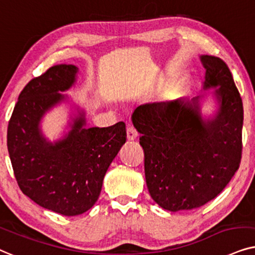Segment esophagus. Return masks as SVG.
<instances>
[{"instance_id":"obj_1","label":"esophagus","mask_w":255,"mask_h":255,"mask_svg":"<svg viewBox=\"0 0 255 255\" xmlns=\"http://www.w3.org/2000/svg\"><path fill=\"white\" fill-rule=\"evenodd\" d=\"M137 130L135 129L133 126H128L127 127V138L128 141H134L137 137Z\"/></svg>"}]
</instances>
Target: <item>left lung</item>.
<instances>
[{
  "mask_svg": "<svg viewBox=\"0 0 255 255\" xmlns=\"http://www.w3.org/2000/svg\"><path fill=\"white\" fill-rule=\"evenodd\" d=\"M201 60L206 70L203 88L218 87L215 118H202L199 97L141 105L131 115L141 134L149 193L172 212L216 198L242 159L244 108L232 73L218 57L204 54Z\"/></svg>",
  "mask_w": 255,
  "mask_h": 255,
  "instance_id": "left-lung-1",
  "label": "left lung"
}]
</instances>
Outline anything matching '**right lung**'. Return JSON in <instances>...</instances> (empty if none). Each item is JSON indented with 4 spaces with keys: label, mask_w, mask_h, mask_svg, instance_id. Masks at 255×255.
Wrapping results in <instances>:
<instances>
[{
    "label": "right lung",
    "mask_w": 255,
    "mask_h": 255,
    "mask_svg": "<svg viewBox=\"0 0 255 255\" xmlns=\"http://www.w3.org/2000/svg\"><path fill=\"white\" fill-rule=\"evenodd\" d=\"M78 67L54 65L33 78L19 94L8 125L6 145L19 189L36 204L63 216L86 212L99 198L103 181L127 138L125 122L86 128L84 113L62 140L47 141L39 122L65 99Z\"/></svg>",
    "instance_id": "right-lung-1"
}]
</instances>
